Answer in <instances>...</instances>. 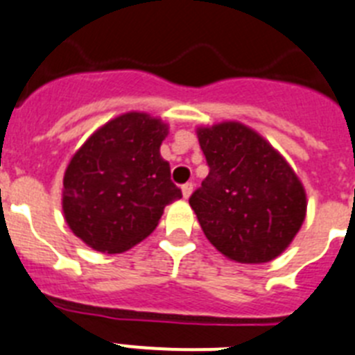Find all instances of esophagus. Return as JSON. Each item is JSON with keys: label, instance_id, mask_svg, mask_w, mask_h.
Returning <instances> with one entry per match:
<instances>
[{"label": "esophagus", "instance_id": "obj_1", "mask_svg": "<svg viewBox=\"0 0 355 355\" xmlns=\"http://www.w3.org/2000/svg\"><path fill=\"white\" fill-rule=\"evenodd\" d=\"M191 193H193V184H191V182H187V184H184V186H182V195H184V198H189Z\"/></svg>", "mask_w": 355, "mask_h": 355}]
</instances>
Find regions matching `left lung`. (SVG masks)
I'll use <instances>...</instances> for the list:
<instances>
[{"instance_id":"8db88e82","label":"left lung","mask_w":355,"mask_h":355,"mask_svg":"<svg viewBox=\"0 0 355 355\" xmlns=\"http://www.w3.org/2000/svg\"><path fill=\"white\" fill-rule=\"evenodd\" d=\"M207 178L191 195L203 234L225 257L259 264L288 248L306 218V191L270 143L241 123L198 128Z\"/></svg>"}]
</instances>
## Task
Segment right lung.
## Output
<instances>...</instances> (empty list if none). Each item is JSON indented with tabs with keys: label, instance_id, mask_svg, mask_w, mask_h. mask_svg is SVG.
Returning <instances> with one entry per match:
<instances>
[{
	"label": "right lung",
	"instance_id": "right-lung-1",
	"mask_svg": "<svg viewBox=\"0 0 355 355\" xmlns=\"http://www.w3.org/2000/svg\"><path fill=\"white\" fill-rule=\"evenodd\" d=\"M168 126L143 112L103 125L73 155L64 175L69 229L103 254H119L155 230L168 203L182 198L160 157Z\"/></svg>",
	"mask_w": 355,
	"mask_h": 355
}]
</instances>
